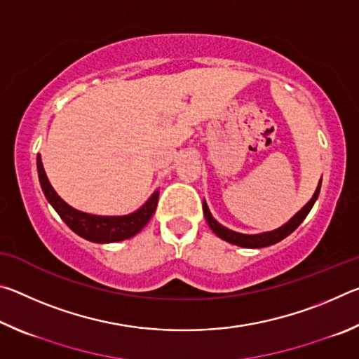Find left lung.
<instances>
[{"label":"left lung","instance_id":"left-lung-1","mask_svg":"<svg viewBox=\"0 0 359 359\" xmlns=\"http://www.w3.org/2000/svg\"><path fill=\"white\" fill-rule=\"evenodd\" d=\"M320 187H321V180L317 187V190H315L313 196L311 201H309L304 208L297 212V214L291 218V220L283 224L278 229L274 231H269V233H263V234H241V233H236V231H231L228 228L222 226L220 223H218L214 217L210 215L208 204L205 201H203V210H204V217L205 220H208V224L210 226V229L214 231V233L218 236V238L229 242V244H234V245H241V247H245V248H261V247H267V245H272V244H277V242H280L282 239L287 238L290 236L293 231L299 226V224L304 222V218L307 217L309 212L313 208L315 201H317L318 198V193H320Z\"/></svg>","mask_w":359,"mask_h":359}]
</instances>
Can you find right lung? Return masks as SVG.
Segmentation results:
<instances>
[{
  "mask_svg": "<svg viewBox=\"0 0 359 359\" xmlns=\"http://www.w3.org/2000/svg\"><path fill=\"white\" fill-rule=\"evenodd\" d=\"M38 175H39L41 188L46 194L47 201L50 203L52 208L57 210L60 218H62V220L68 224L76 234L81 236V238L92 242H98V244L125 241L137 234L139 231L149 223L151 215L155 214L158 196H160V193L155 191L141 209L130 215H123V217L90 215V214H83V212L72 209L71 205L66 204L63 199L58 196L55 190L52 188L50 182L47 179L39 155H38Z\"/></svg>",
  "mask_w": 359,
  "mask_h": 359,
  "instance_id": "obj_1",
  "label": "right lung"
}]
</instances>
